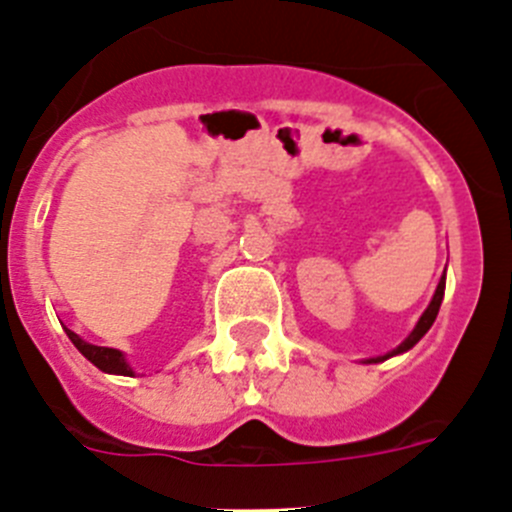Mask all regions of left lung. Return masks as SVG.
I'll list each match as a JSON object with an SVG mask.
<instances>
[{
	"label": "left lung",
	"mask_w": 512,
	"mask_h": 512,
	"mask_svg": "<svg viewBox=\"0 0 512 512\" xmlns=\"http://www.w3.org/2000/svg\"><path fill=\"white\" fill-rule=\"evenodd\" d=\"M443 289H446V275H443V277H441V282H438V287H436V294H433L431 304H428V309H426V312L421 314V319H418V324H416V329H414V332H411L409 337H406L404 342H401L399 347L394 349V352H391V354H386V356H379V359H374V361H384V359H389V356H394V354H401V352H409V349L414 347V344L418 342V339H421L423 334H426L428 329H431V324L436 322V314H438V309H441V302H443Z\"/></svg>",
	"instance_id": "left-lung-1"
}]
</instances>
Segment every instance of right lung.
<instances>
[{
  "label": "right lung",
  "instance_id": "add662e5",
  "mask_svg": "<svg viewBox=\"0 0 512 512\" xmlns=\"http://www.w3.org/2000/svg\"><path fill=\"white\" fill-rule=\"evenodd\" d=\"M66 337L74 342V347L79 349L81 354L86 356V359L91 361V364L98 366L101 371H106V374H121V376H133L131 366L126 364V359H123V354L118 352V349H108V347H94V344L84 342V339L79 337V334H74L71 329H66Z\"/></svg>",
  "mask_w": 512,
  "mask_h": 512
}]
</instances>
